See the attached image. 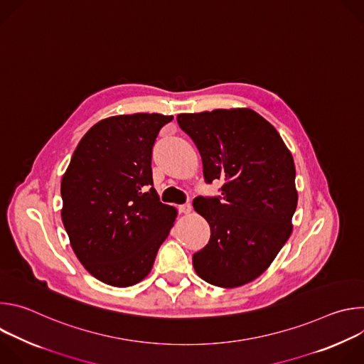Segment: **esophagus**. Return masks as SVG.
Instances as JSON below:
<instances>
[{
  "instance_id": "34e87169",
  "label": "esophagus",
  "mask_w": 364,
  "mask_h": 364,
  "mask_svg": "<svg viewBox=\"0 0 364 364\" xmlns=\"http://www.w3.org/2000/svg\"><path fill=\"white\" fill-rule=\"evenodd\" d=\"M191 204L190 203H186V204H181V205H178V212L180 213H184V215H187V213H190L191 212Z\"/></svg>"
}]
</instances>
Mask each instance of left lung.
Wrapping results in <instances>:
<instances>
[{
  "instance_id": "8db88e82",
  "label": "left lung",
  "mask_w": 364,
  "mask_h": 364,
  "mask_svg": "<svg viewBox=\"0 0 364 364\" xmlns=\"http://www.w3.org/2000/svg\"><path fill=\"white\" fill-rule=\"evenodd\" d=\"M177 122L201 155L205 181L223 183L222 197L193 201L210 226L193 267L212 285L242 287L269 268L291 236L298 201L292 154L249 108L180 114Z\"/></svg>"
}]
</instances>
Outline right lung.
I'll list each match as a JSON object with an SVG mask.
<instances>
[{
  "instance_id": "obj_1",
  "label": "right lung",
  "mask_w": 364,
  "mask_h": 364,
  "mask_svg": "<svg viewBox=\"0 0 364 364\" xmlns=\"http://www.w3.org/2000/svg\"><path fill=\"white\" fill-rule=\"evenodd\" d=\"M171 115H118L95 124L62 178V220L85 269L125 288L151 271L177 209L152 187L151 154Z\"/></svg>"
}]
</instances>
